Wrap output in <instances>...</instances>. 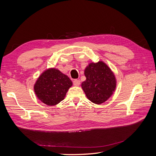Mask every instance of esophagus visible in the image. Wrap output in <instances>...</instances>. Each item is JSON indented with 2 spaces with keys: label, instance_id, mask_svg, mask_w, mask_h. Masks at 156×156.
Wrapping results in <instances>:
<instances>
[{
  "label": "esophagus",
  "instance_id": "34e87169",
  "mask_svg": "<svg viewBox=\"0 0 156 156\" xmlns=\"http://www.w3.org/2000/svg\"><path fill=\"white\" fill-rule=\"evenodd\" d=\"M80 83H81V81L79 79H75L73 81V84L75 86H79Z\"/></svg>",
  "mask_w": 156,
  "mask_h": 156
}]
</instances>
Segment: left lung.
I'll list each match as a JSON object with an SVG mask.
<instances>
[{"label": "left lung", "instance_id": "obj_1", "mask_svg": "<svg viewBox=\"0 0 156 156\" xmlns=\"http://www.w3.org/2000/svg\"><path fill=\"white\" fill-rule=\"evenodd\" d=\"M86 81L81 87L89 100L96 104L107 101L116 88V79L111 69L100 61L90 63L84 70Z\"/></svg>", "mask_w": 156, "mask_h": 156}]
</instances>
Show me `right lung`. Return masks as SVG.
Segmentation results:
<instances>
[{
	"mask_svg": "<svg viewBox=\"0 0 156 156\" xmlns=\"http://www.w3.org/2000/svg\"><path fill=\"white\" fill-rule=\"evenodd\" d=\"M72 86L70 79L57 69L51 68L42 73L34 85L36 96L48 105H55L62 101Z\"/></svg>",
	"mask_w": 156,
	"mask_h": 156,
	"instance_id": "obj_1",
	"label": "right lung"
}]
</instances>
